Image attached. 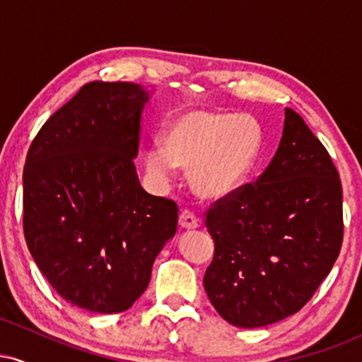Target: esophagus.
Segmentation results:
<instances>
[{
    "label": "esophagus",
    "mask_w": 362,
    "mask_h": 362,
    "mask_svg": "<svg viewBox=\"0 0 362 362\" xmlns=\"http://www.w3.org/2000/svg\"><path fill=\"white\" fill-rule=\"evenodd\" d=\"M178 224L185 230H194V228L199 226V218L195 216L192 211L189 209H182L180 216H178Z\"/></svg>",
    "instance_id": "obj_1"
}]
</instances>
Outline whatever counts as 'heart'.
Segmentation results:
<instances>
[{
  "mask_svg": "<svg viewBox=\"0 0 362 362\" xmlns=\"http://www.w3.org/2000/svg\"><path fill=\"white\" fill-rule=\"evenodd\" d=\"M264 143L260 124L252 115L223 110H189L170 124L163 148L144 153L148 175L168 184L175 165L192 170L197 194L219 199L247 180Z\"/></svg>",
  "mask_w": 362,
  "mask_h": 362,
  "instance_id": "b5f03b06",
  "label": "heart"
}]
</instances>
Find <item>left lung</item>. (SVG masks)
<instances>
[{
	"label": "left lung",
	"instance_id": "left-lung-1",
	"mask_svg": "<svg viewBox=\"0 0 362 362\" xmlns=\"http://www.w3.org/2000/svg\"><path fill=\"white\" fill-rule=\"evenodd\" d=\"M204 216L214 242L206 293L226 322L242 328L300 311L332 271L344 240L339 172L293 109H286L265 172L214 201Z\"/></svg>",
	"mask_w": 362,
	"mask_h": 362
}]
</instances>
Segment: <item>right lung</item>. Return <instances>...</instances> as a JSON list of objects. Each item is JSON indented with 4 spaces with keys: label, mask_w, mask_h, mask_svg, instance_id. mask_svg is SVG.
Segmentation results:
<instances>
[{
    "label": "right lung",
    "mask_w": 362,
    "mask_h": 362,
    "mask_svg": "<svg viewBox=\"0 0 362 362\" xmlns=\"http://www.w3.org/2000/svg\"><path fill=\"white\" fill-rule=\"evenodd\" d=\"M148 93L91 81L45 120L23 167V235L66 301L93 313L131 308L175 235V201L144 192L134 158Z\"/></svg>",
    "instance_id": "add662e5"
}]
</instances>
